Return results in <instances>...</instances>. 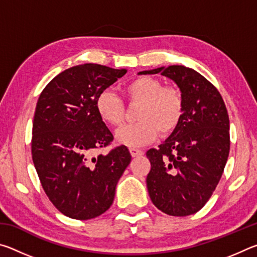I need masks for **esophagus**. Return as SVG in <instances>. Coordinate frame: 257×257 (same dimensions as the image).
<instances>
[{
	"mask_svg": "<svg viewBox=\"0 0 257 257\" xmlns=\"http://www.w3.org/2000/svg\"><path fill=\"white\" fill-rule=\"evenodd\" d=\"M130 153H132L133 158H137V156H142L143 154V151L141 150H137V149H130Z\"/></svg>",
	"mask_w": 257,
	"mask_h": 257,
	"instance_id": "1",
	"label": "esophagus"
}]
</instances>
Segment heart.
<instances>
[{
	"label": "heart",
	"mask_w": 257,
	"mask_h": 257,
	"mask_svg": "<svg viewBox=\"0 0 257 257\" xmlns=\"http://www.w3.org/2000/svg\"><path fill=\"white\" fill-rule=\"evenodd\" d=\"M123 94L130 102L141 103L137 108L138 122L125 124L116 130L115 139L130 149L150 144L161 135H169L177 128L184 112V99L175 87H163L153 77L141 76L123 87ZM99 118L110 125L122 122L124 105L122 99L110 89L99 93L95 101Z\"/></svg>",
	"instance_id": "b5f03b06"
}]
</instances>
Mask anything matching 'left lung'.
<instances>
[{
	"mask_svg": "<svg viewBox=\"0 0 257 257\" xmlns=\"http://www.w3.org/2000/svg\"><path fill=\"white\" fill-rule=\"evenodd\" d=\"M156 73L178 86L184 112L163 144L147 151V189L165 214L190 215L205 205L222 176L230 150L229 115L217 89L194 69L161 67L138 75Z\"/></svg>",
	"mask_w": 257,
	"mask_h": 257,
	"instance_id": "left-lung-1",
	"label": "left lung"
}]
</instances>
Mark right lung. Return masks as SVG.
Segmentation results:
<instances>
[{
	"label": "right lung",
	"instance_id": "right-lung-1",
	"mask_svg": "<svg viewBox=\"0 0 257 257\" xmlns=\"http://www.w3.org/2000/svg\"><path fill=\"white\" fill-rule=\"evenodd\" d=\"M125 72L94 63L69 68L47 84L37 101L33 162L47 197L71 219H94L108 210L132 161L124 145L95 156L113 141L95 101Z\"/></svg>",
	"mask_w": 257,
	"mask_h": 257
}]
</instances>
